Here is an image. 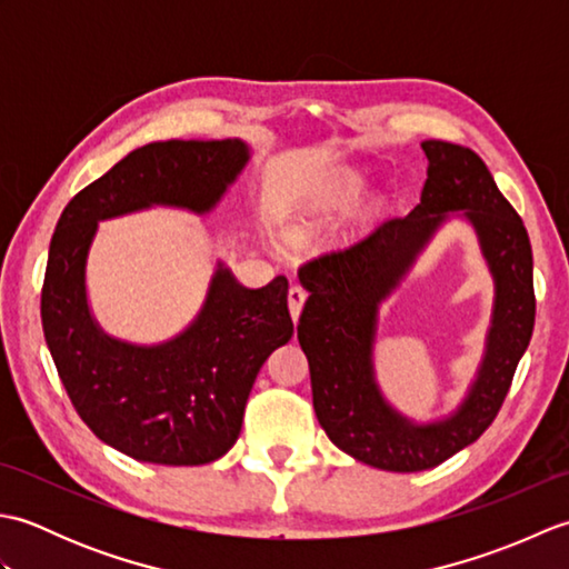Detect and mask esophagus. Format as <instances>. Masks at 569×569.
<instances>
[{"label":"esophagus","mask_w":569,"mask_h":569,"mask_svg":"<svg viewBox=\"0 0 569 569\" xmlns=\"http://www.w3.org/2000/svg\"><path fill=\"white\" fill-rule=\"evenodd\" d=\"M306 298H308V293L303 286H291V291H288V308H291L293 320L300 318V310H303Z\"/></svg>","instance_id":"esophagus-1"}]
</instances>
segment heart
<instances>
[{"label":"heart","mask_w":569,"mask_h":569,"mask_svg":"<svg viewBox=\"0 0 569 569\" xmlns=\"http://www.w3.org/2000/svg\"><path fill=\"white\" fill-rule=\"evenodd\" d=\"M357 196H359V183H357V180H347V183L342 186L340 198H337V202H349V200H355Z\"/></svg>","instance_id":"1"}]
</instances>
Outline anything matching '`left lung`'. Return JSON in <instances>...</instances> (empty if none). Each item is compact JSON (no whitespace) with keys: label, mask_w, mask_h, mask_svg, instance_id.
Returning a JSON list of instances; mask_svg holds the SVG:
<instances>
[{"label":"left lung","mask_w":569,"mask_h":569,"mask_svg":"<svg viewBox=\"0 0 569 569\" xmlns=\"http://www.w3.org/2000/svg\"><path fill=\"white\" fill-rule=\"evenodd\" d=\"M422 151L428 178L413 210L298 271L310 293L300 312L298 342L310 365L320 426L347 455L389 471L438 467L479 440L503 406L536 322L530 239L489 168L475 151L450 141H422ZM450 213H462L476 227L498 296L488 352L463 406L452 417L418 427L382 398L370 349L380 300Z\"/></svg>","instance_id":"left-lung-1"}]
</instances>
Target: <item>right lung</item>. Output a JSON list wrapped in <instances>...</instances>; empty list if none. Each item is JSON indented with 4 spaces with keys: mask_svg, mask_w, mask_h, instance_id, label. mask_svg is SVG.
Instances as JSON below:
<instances>
[{
    "mask_svg": "<svg viewBox=\"0 0 569 569\" xmlns=\"http://www.w3.org/2000/svg\"><path fill=\"white\" fill-rule=\"evenodd\" d=\"M247 161L239 139L153 141L82 188L56 224L41 291L46 345L84 426L139 462L208 465L237 442L253 379L293 337L288 278L247 288L217 263L183 332L129 345L104 335L88 306L84 263L98 222L151 204L210 212Z\"/></svg>",
    "mask_w": 569,
    "mask_h": 569,
    "instance_id": "obj_1",
    "label": "right lung"
}]
</instances>
